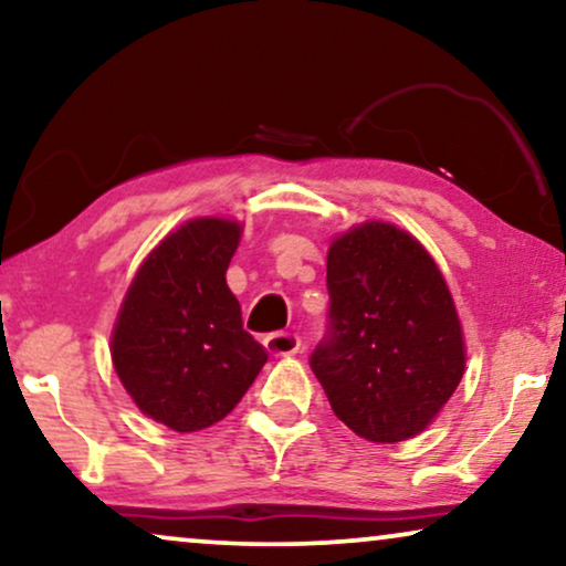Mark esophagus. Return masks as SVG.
<instances>
[{"mask_svg": "<svg viewBox=\"0 0 566 566\" xmlns=\"http://www.w3.org/2000/svg\"><path fill=\"white\" fill-rule=\"evenodd\" d=\"M265 347L275 358H285V355H296L301 343L293 332H273V335L265 337Z\"/></svg>", "mask_w": 566, "mask_h": 566, "instance_id": "obj_1", "label": "esophagus"}]
</instances>
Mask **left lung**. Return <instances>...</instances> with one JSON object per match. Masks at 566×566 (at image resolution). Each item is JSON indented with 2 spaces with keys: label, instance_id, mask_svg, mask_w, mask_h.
<instances>
[{
  "label": "left lung",
  "instance_id": "obj_1",
  "mask_svg": "<svg viewBox=\"0 0 566 566\" xmlns=\"http://www.w3.org/2000/svg\"><path fill=\"white\" fill-rule=\"evenodd\" d=\"M327 291V335L308 363L335 415L374 443L422 432L467 366L436 260L394 223L368 221L332 242Z\"/></svg>",
  "mask_w": 566,
  "mask_h": 566
}]
</instances>
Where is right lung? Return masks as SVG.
Returning <instances> with one entry per match:
<instances>
[{
    "label": "right lung",
    "mask_w": 566,
    "mask_h": 566,
    "mask_svg": "<svg viewBox=\"0 0 566 566\" xmlns=\"http://www.w3.org/2000/svg\"><path fill=\"white\" fill-rule=\"evenodd\" d=\"M242 227L192 219L144 260L115 322V374L146 417L177 432L211 428L239 405L268 350L227 285Z\"/></svg>",
    "instance_id": "1"
}]
</instances>
